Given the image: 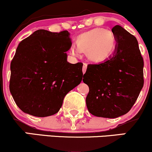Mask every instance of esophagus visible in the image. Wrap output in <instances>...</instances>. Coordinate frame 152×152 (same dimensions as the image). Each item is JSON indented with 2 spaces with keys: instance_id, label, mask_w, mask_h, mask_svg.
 I'll return each instance as SVG.
<instances>
[{
  "instance_id": "1",
  "label": "esophagus",
  "mask_w": 152,
  "mask_h": 152,
  "mask_svg": "<svg viewBox=\"0 0 152 152\" xmlns=\"http://www.w3.org/2000/svg\"><path fill=\"white\" fill-rule=\"evenodd\" d=\"M86 69H87V64H85V63H84V64H83V69H82V71H83V74H84L85 72H86Z\"/></svg>"
}]
</instances>
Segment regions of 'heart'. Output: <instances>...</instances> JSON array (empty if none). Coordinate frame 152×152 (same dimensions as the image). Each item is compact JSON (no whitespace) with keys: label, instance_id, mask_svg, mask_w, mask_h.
Masks as SVG:
<instances>
[{"label":"heart","instance_id":"heart-1","mask_svg":"<svg viewBox=\"0 0 152 152\" xmlns=\"http://www.w3.org/2000/svg\"><path fill=\"white\" fill-rule=\"evenodd\" d=\"M76 43L77 46L73 44L70 48V53L73 56L78 57L82 51H86L90 61L100 63L109 58L113 53L115 38L111 31L99 28L80 35Z\"/></svg>","mask_w":152,"mask_h":152}]
</instances>
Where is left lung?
I'll list each match as a JSON object with an SVG mask.
<instances>
[{
  "label": "left lung",
  "mask_w": 152,
  "mask_h": 152,
  "mask_svg": "<svg viewBox=\"0 0 152 152\" xmlns=\"http://www.w3.org/2000/svg\"><path fill=\"white\" fill-rule=\"evenodd\" d=\"M116 47L112 56L87 66L83 81L88 86V111L114 118L130 111L144 86V61L135 36L120 26L112 28Z\"/></svg>",
  "instance_id": "left-lung-1"
}]
</instances>
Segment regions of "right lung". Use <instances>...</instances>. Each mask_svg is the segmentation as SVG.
I'll return each instance as SVG.
<instances>
[{"label": "right lung", "instance_id": "obj_1", "mask_svg": "<svg viewBox=\"0 0 152 152\" xmlns=\"http://www.w3.org/2000/svg\"><path fill=\"white\" fill-rule=\"evenodd\" d=\"M72 43L68 31L38 30L18 44L10 64V91L26 114H56L65 96L81 83L83 64L67 61Z\"/></svg>", "mask_w": 152, "mask_h": 152}]
</instances>
